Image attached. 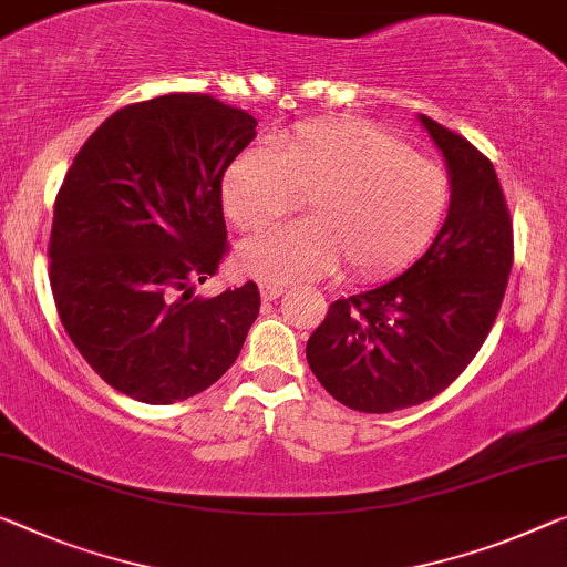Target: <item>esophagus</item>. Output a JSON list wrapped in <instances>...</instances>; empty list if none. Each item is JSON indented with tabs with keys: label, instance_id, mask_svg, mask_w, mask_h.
I'll return each mask as SVG.
<instances>
[{
	"label": "esophagus",
	"instance_id": "esophagus-1",
	"mask_svg": "<svg viewBox=\"0 0 567 567\" xmlns=\"http://www.w3.org/2000/svg\"><path fill=\"white\" fill-rule=\"evenodd\" d=\"M281 293H284V284H278V281H260V296H264V301H274Z\"/></svg>",
	"mask_w": 567,
	"mask_h": 567
}]
</instances>
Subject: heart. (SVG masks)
<instances>
[{"label":"heart","instance_id":"1","mask_svg":"<svg viewBox=\"0 0 567 567\" xmlns=\"http://www.w3.org/2000/svg\"><path fill=\"white\" fill-rule=\"evenodd\" d=\"M451 197L449 172L364 121H309L225 169L223 205L240 230H258L307 199V220L240 246L264 281L329 274L385 276L429 246Z\"/></svg>","mask_w":567,"mask_h":567}]
</instances>
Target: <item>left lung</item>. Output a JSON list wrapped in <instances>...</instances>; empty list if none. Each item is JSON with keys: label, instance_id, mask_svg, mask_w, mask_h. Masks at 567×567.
I'll return each instance as SVG.
<instances>
[{"label": "left lung", "instance_id": "left-lung-1", "mask_svg": "<svg viewBox=\"0 0 567 567\" xmlns=\"http://www.w3.org/2000/svg\"><path fill=\"white\" fill-rule=\"evenodd\" d=\"M421 124L446 156V223L405 274L329 303L307 342L317 380L360 413L403 411L446 390L489 334L515 258L494 164L439 121Z\"/></svg>", "mask_w": 567, "mask_h": 567}]
</instances>
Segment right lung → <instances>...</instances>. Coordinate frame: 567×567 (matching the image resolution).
Segmentation results:
<instances>
[{"instance_id": "right-lung-1", "label": "right lung", "mask_w": 567, "mask_h": 567, "mask_svg": "<svg viewBox=\"0 0 567 567\" xmlns=\"http://www.w3.org/2000/svg\"><path fill=\"white\" fill-rule=\"evenodd\" d=\"M256 126L207 93H169L111 113L75 154L52 213V299L78 352L118 393L177 403L240 354L258 286L213 299L195 286L228 254L223 177Z\"/></svg>"}]
</instances>
